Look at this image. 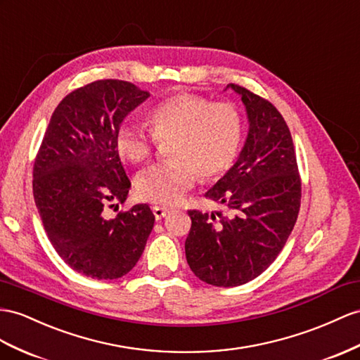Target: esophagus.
Segmentation results:
<instances>
[{
    "label": "esophagus",
    "instance_id": "1",
    "mask_svg": "<svg viewBox=\"0 0 360 360\" xmlns=\"http://www.w3.org/2000/svg\"><path fill=\"white\" fill-rule=\"evenodd\" d=\"M152 210H153V214H155V219H156V220H161L162 217H165V216H167V214L170 213L169 208L158 207V205H155Z\"/></svg>",
    "mask_w": 360,
    "mask_h": 360
}]
</instances>
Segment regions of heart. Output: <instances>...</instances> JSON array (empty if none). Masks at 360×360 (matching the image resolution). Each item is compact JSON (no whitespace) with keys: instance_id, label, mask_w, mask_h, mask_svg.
Here are the masks:
<instances>
[{"instance_id":"heart-1","label":"heart","mask_w":360,"mask_h":360,"mask_svg":"<svg viewBox=\"0 0 360 360\" xmlns=\"http://www.w3.org/2000/svg\"><path fill=\"white\" fill-rule=\"evenodd\" d=\"M158 141L173 140L172 162L153 165L136 178V193L144 200L174 205L195 186L198 173L217 179L233 167L243 138V120L231 103H213L188 92L162 100L149 114ZM155 140L141 127L122 124L115 134V150L129 162L152 156Z\"/></svg>"}]
</instances>
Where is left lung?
<instances>
[{
    "label": "left lung",
    "instance_id": "8db88e82",
    "mask_svg": "<svg viewBox=\"0 0 360 360\" xmlns=\"http://www.w3.org/2000/svg\"><path fill=\"white\" fill-rule=\"evenodd\" d=\"M242 97L248 135L237 161L205 196L224 204L229 214L190 210L186 240L190 269L217 288H234L269 268L295 226L301 202L292 135L268 100L234 84Z\"/></svg>",
    "mask_w": 360,
    "mask_h": 360
}]
</instances>
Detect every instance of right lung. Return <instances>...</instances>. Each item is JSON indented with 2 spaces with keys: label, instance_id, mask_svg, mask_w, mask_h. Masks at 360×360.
<instances>
[{
  "label": "right lung",
  "instance_id": "right-lung-1",
  "mask_svg": "<svg viewBox=\"0 0 360 360\" xmlns=\"http://www.w3.org/2000/svg\"><path fill=\"white\" fill-rule=\"evenodd\" d=\"M150 97L124 80H97L63 98L50 118L33 167V196L45 233L71 269L97 280L131 271L144 251L155 216L136 204L105 217L127 199L131 181L115 150L123 120Z\"/></svg>",
  "mask_w": 360,
  "mask_h": 360
}]
</instances>
